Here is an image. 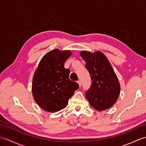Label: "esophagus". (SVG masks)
Segmentation results:
<instances>
[{
  "instance_id": "34e87169",
  "label": "esophagus",
  "mask_w": 146,
  "mask_h": 146,
  "mask_svg": "<svg viewBox=\"0 0 146 146\" xmlns=\"http://www.w3.org/2000/svg\"><path fill=\"white\" fill-rule=\"evenodd\" d=\"M78 83L80 86H81V80H78Z\"/></svg>"
}]
</instances>
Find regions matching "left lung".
Returning <instances> with one entry per match:
<instances>
[{
    "instance_id": "8db88e82",
    "label": "left lung",
    "mask_w": 146,
    "mask_h": 146,
    "mask_svg": "<svg viewBox=\"0 0 146 146\" xmlns=\"http://www.w3.org/2000/svg\"><path fill=\"white\" fill-rule=\"evenodd\" d=\"M85 61L91 84L85 95L91 106L98 111L109 109L116 102L120 93V84L109 61L103 53H80Z\"/></svg>"
}]
</instances>
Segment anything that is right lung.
<instances>
[{
    "instance_id": "add662e5",
    "label": "right lung",
    "mask_w": 146,
    "mask_h": 146,
    "mask_svg": "<svg viewBox=\"0 0 146 146\" xmlns=\"http://www.w3.org/2000/svg\"><path fill=\"white\" fill-rule=\"evenodd\" d=\"M71 55L68 50L50 51L42 58L35 71L32 81L33 96L46 111L56 112L65 108L78 89V84L69 78L70 70L64 67Z\"/></svg>"
}]
</instances>
